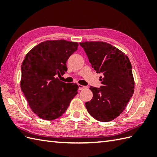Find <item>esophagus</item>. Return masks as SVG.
I'll return each mask as SVG.
<instances>
[{"label": "esophagus", "mask_w": 157, "mask_h": 157, "mask_svg": "<svg viewBox=\"0 0 157 157\" xmlns=\"http://www.w3.org/2000/svg\"><path fill=\"white\" fill-rule=\"evenodd\" d=\"M78 88H78L79 90H82L85 88V86H82V85H80V84H79V85H78Z\"/></svg>", "instance_id": "esophagus-1"}]
</instances>
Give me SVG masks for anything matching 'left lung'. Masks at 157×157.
<instances>
[{
  "mask_svg": "<svg viewBox=\"0 0 157 157\" xmlns=\"http://www.w3.org/2000/svg\"><path fill=\"white\" fill-rule=\"evenodd\" d=\"M84 48L92 68L101 73L100 88L90 86L92 99L86 107L92 117L102 122L115 119L123 111L134 92L132 64L125 53L104 42H85Z\"/></svg>",
  "mask_w": 157,
  "mask_h": 157,
  "instance_id": "obj_1",
  "label": "left lung"
}]
</instances>
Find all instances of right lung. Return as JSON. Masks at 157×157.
<instances>
[{
	"label": "right lung",
	"mask_w": 157,
	"mask_h": 157,
	"mask_svg": "<svg viewBox=\"0 0 157 157\" xmlns=\"http://www.w3.org/2000/svg\"><path fill=\"white\" fill-rule=\"evenodd\" d=\"M78 43L46 40L34 46L21 65V89L32 111L44 120L59 118L78 94V86L59 80L67 70L66 62Z\"/></svg>",
	"instance_id": "right-lung-1"
}]
</instances>
